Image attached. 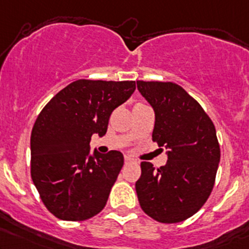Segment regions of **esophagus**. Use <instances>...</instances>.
<instances>
[{"label":"esophagus","instance_id":"esophagus-1","mask_svg":"<svg viewBox=\"0 0 249 249\" xmlns=\"http://www.w3.org/2000/svg\"><path fill=\"white\" fill-rule=\"evenodd\" d=\"M124 160H125V163H129V162H133V158H131V157H129V156H125L124 157Z\"/></svg>","mask_w":249,"mask_h":249}]
</instances>
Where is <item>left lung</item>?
I'll use <instances>...</instances> for the list:
<instances>
[{"mask_svg": "<svg viewBox=\"0 0 249 249\" xmlns=\"http://www.w3.org/2000/svg\"><path fill=\"white\" fill-rule=\"evenodd\" d=\"M137 87L155 111L152 141L168 150V162L160 168L141 163L139 204L158 222H182L202 208L214 187L220 162L216 130L179 85L139 80Z\"/></svg>", "mask_w": 249, "mask_h": 249, "instance_id": "8db88e82", "label": "left lung"}]
</instances>
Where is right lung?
Masks as SVG:
<instances>
[{
  "label": "right lung",
  "mask_w": 249,
  "mask_h": 249,
  "mask_svg": "<svg viewBox=\"0 0 249 249\" xmlns=\"http://www.w3.org/2000/svg\"><path fill=\"white\" fill-rule=\"evenodd\" d=\"M135 89V81L80 79L40 112L31 136V175L54 216L84 221L104 209L124 157L116 150L89 155V142L105 135L112 111Z\"/></svg>",
  "instance_id": "obj_1"
}]
</instances>
